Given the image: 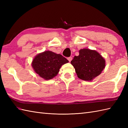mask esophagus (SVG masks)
<instances>
[{"label": "esophagus", "instance_id": "1", "mask_svg": "<svg viewBox=\"0 0 128 128\" xmlns=\"http://www.w3.org/2000/svg\"><path fill=\"white\" fill-rule=\"evenodd\" d=\"M68 60L69 61V62H70L72 61V56H70V57H69V58H68Z\"/></svg>", "mask_w": 128, "mask_h": 128}]
</instances>
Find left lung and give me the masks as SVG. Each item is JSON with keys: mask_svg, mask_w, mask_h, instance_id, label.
<instances>
[{"mask_svg": "<svg viewBox=\"0 0 128 128\" xmlns=\"http://www.w3.org/2000/svg\"><path fill=\"white\" fill-rule=\"evenodd\" d=\"M71 64L78 77L88 81L100 75L106 66L104 58L96 50L88 48L80 50L79 55L74 57Z\"/></svg>", "mask_w": 128, "mask_h": 128, "instance_id": "left-lung-1", "label": "left lung"}]
</instances>
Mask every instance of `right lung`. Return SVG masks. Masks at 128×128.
Here are the masks:
<instances>
[{"instance_id": "add662e5", "label": "right lung", "mask_w": 128, "mask_h": 128, "mask_svg": "<svg viewBox=\"0 0 128 128\" xmlns=\"http://www.w3.org/2000/svg\"><path fill=\"white\" fill-rule=\"evenodd\" d=\"M68 62L61 54L46 50L34 56L32 62V67L40 78L48 80L56 76L61 66Z\"/></svg>"}]
</instances>
